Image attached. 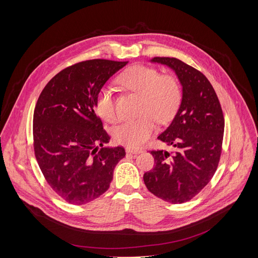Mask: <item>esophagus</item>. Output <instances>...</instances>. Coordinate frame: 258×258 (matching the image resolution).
Here are the masks:
<instances>
[{"label":"esophagus","instance_id":"obj_1","mask_svg":"<svg viewBox=\"0 0 258 258\" xmlns=\"http://www.w3.org/2000/svg\"><path fill=\"white\" fill-rule=\"evenodd\" d=\"M125 152L130 153V154H135V155L143 153V151L141 150V148H133V147H126L125 148Z\"/></svg>","mask_w":258,"mask_h":258}]
</instances>
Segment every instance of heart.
Returning <instances> with one entry per match:
<instances>
[{
	"label": "heart",
	"mask_w": 258,
	"mask_h": 258,
	"mask_svg": "<svg viewBox=\"0 0 258 258\" xmlns=\"http://www.w3.org/2000/svg\"><path fill=\"white\" fill-rule=\"evenodd\" d=\"M126 88L143 95L140 117L127 119L113 128L117 143L128 147L142 145L156 128L157 120L161 123L169 121L177 112L182 99L179 81L172 75H161L155 68L135 66L119 77ZM96 110L106 121H114L117 113L113 89L102 87L96 97Z\"/></svg>",
	"instance_id": "1"
}]
</instances>
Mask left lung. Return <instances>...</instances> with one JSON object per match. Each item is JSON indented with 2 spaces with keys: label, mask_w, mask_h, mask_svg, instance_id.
<instances>
[{
  "label": "left lung",
  "mask_w": 258,
  "mask_h": 258,
  "mask_svg": "<svg viewBox=\"0 0 258 258\" xmlns=\"http://www.w3.org/2000/svg\"><path fill=\"white\" fill-rule=\"evenodd\" d=\"M178 76L182 100L169 126L158 139L172 153L152 151L155 167L143 180L153 195L171 204L190 201L212 179L222 153L225 120L207 77L174 57H154Z\"/></svg>",
  "instance_id": "obj_1"
}]
</instances>
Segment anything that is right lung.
Wrapping results in <instances>:
<instances>
[{
	"label": "right lung",
	"instance_id": "right-lung-1",
	"mask_svg": "<svg viewBox=\"0 0 258 258\" xmlns=\"http://www.w3.org/2000/svg\"><path fill=\"white\" fill-rule=\"evenodd\" d=\"M127 61L92 59L68 67L40 93L33 114L34 153L50 187L84 205L104 194L123 147H103L110 136L95 113L99 90Z\"/></svg>",
	"mask_w": 258,
	"mask_h": 258
}]
</instances>
